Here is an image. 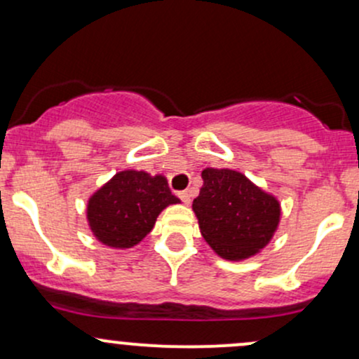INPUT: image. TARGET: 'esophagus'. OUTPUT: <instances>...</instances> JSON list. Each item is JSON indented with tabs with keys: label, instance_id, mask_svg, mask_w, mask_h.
<instances>
[{
	"label": "esophagus",
	"instance_id": "esophagus-1",
	"mask_svg": "<svg viewBox=\"0 0 359 359\" xmlns=\"http://www.w3.org/2000/svg\"><path fill=\"white\" fill-rule=\"evenodd\" d=\"M179 197L180 199H182V203L184 204H191V192L189 191H182V192H179Z\"/></svg>",
	"mask_w": 359,
	"mask_h": 359
}]
</instances>
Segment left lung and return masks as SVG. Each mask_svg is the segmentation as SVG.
Listing matches in <instances>:
<instances>
[{
    "label": "left lung",
    "instance_id": "obj_1",
    "mask_svg": "<svg viewBox=\"0 0 359 359\" xmlns=\"http://www.w3.org/2000/svg\"><path fill=\"white\" fill-rule=\"evenodd\" d=\"M201 177L204 184L192 211L205 243L229 262L259 253L278 229L282 208L277 197L231 168L208 167Z\"/></svg>",
    "mask_w": 359,
    "mask_h": 359
}]
</instances>
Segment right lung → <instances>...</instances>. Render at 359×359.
<instances>
[{
  "label": "right lung",
  "instance_id": "add662e5",
  "mask_svg": "<svg viewBox=\"0 0 359 359\" xmlns=\"http://www.w3.org/2000/svg\"><path fill=\"white\" fill-rule=\"evenodd\" d=\"M179 203L165 175L126 168L90 194L86 219L97 241L114 250H128L154 229L163 209Z\"/></svg>",
  "mask_w": 359,
  "mask_h": 359
}]
</instances>
